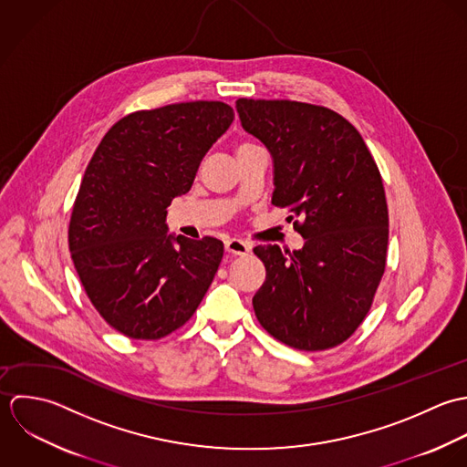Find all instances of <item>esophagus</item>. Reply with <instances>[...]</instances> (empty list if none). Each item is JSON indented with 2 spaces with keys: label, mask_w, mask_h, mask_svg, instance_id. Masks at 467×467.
<instances>
[{
  "label": "esophagus",
  "mask_w": 467,
  "mask_h": 467,
  "mask_svg": "<svg viewBox=\"0 0 467 467\" xmlns=\"http://www.w3.org/2000/svg\"><path fill=\"white\" fill-rule=\"evenodd\" d=\"M225 251L234 254V256H247L251 253V245L244 240H238V238H229L225 242Z\"/></svg>",
  "instance_id": "1"
}]
</instances>
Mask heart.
Returning <instances> with one entry per match:
<instances>
[{
	"label": "heart",
	"instance_id": "heart-1",
	"mask_svg": "<svg viewBox=\"0 0 467 467\" xmlns=\"http://www.w3.org/2000/svg\"><path fill=\"white\" fill-rule=\"evenodd\" d=\"M242 146H245V144H242Z\"/></svg>",
	"mask_w": 467,
	"mask_h": 467
}]
</instances>
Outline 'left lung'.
Returning a JSON list of instances; mask_svg holds the SVG:
<instances>
[{
	"instance_id": "8db88e82",
	"label": "left lung",
	"mask_w": 467,
	"mask_h": 467,
	"mask_svg": "<svg viewBox=\"0 0 467 467\" xmlns=\"http://www.w3.org/2000/svg\"><path fill=\"white\" fill-rule=\"evenodd\" d=\"M245 131L275 159L273 203L294 217L299 251L258 245L267 278L253 297L260 325L281 343L328 350L365 321L384 275L388 205L359 131L330 108L238 99Z\"/></svg>"
}]
</instances>
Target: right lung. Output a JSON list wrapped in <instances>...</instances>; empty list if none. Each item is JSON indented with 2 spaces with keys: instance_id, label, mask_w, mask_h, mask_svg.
Returning a JSON list of instances; mask_svg holds the SVG:
<instances>
[{
  "instance_id": "1",
  "label": "right lung",
  "mask_w": 467,
  "mask_h": 467,
  "mask_svg": "<svg viewBox=\"0 0 467 467\" xmlns=\"http://www.w3.org/2000/svg\"><path fill=\"white\" fill-rule=\"evenodd\" d=\"M220 100L139 109L102 137L76 196L68 247L95 310L131 339H161L198 308L223 244L170 236L166 207L231 126Z\"/></svg>"
}]
</instances>
